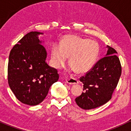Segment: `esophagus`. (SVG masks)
I'll return each mask as SVG.
<instances>
[{
  "label": "esophagus",
  "instance_id": "34e87169",
  "mask_svg": "<svg viewBox=\"0 0 131 131\" xmlns=\"http://www.w3.org/2000/svg\"><path fill=\"white\" fill-rule=\"evenodd\" d=\"M66 80L67 83H69V84H70V85L77 84V83H79L77 79H75V78H73V77H66Z\"/></svg>",
  "mask_w": 131,
  "mask_h": 131
}]
</instances>
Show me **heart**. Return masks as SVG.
<instances>
[{"label": "heart", "mask_w": 131, "mask_h": 131, "mask_svg": "<svg viewBox=\"0 0 131 131\" xmlns=\"http://www.w3.org/2000/svg\"><path fill=\"white\" fill-rule=\"evenodd\" d=\"M99 45L94 40L74 35L62 38L59 46L51 50V61L55 68L62 67L69 57V62L77 73L86 72L93 67L99 54Z\"/></svg>", "instance_id": "obj_1"}]
</instances>
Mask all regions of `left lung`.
<instances>
[{"label": "left lung", "mask_w": 131, "mask_h": 131, "mask_svg": "<svg viewBox=\"0 0 131 131\" xmlns=\"http://www.w3.org/2000/svg\"><path fill=\"white\" fill-rule=\"evenodd\" d=\"M107 48L106 56L80 78L84 92L75 100L83 110L94 109L110 100L121 77V65L116 51L108 46Z\"/></svg>", "instance_id": "left-lung-1"}]
</instances>
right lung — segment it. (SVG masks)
Returning <instances> with one entry per match:
<instances>
[{"label":"right lung","instance_id":"right-lung-1","mask_svg":"<svg viewBox=\"0 0 131 131\" xmlns=\"http://www.w3.org/2000/svg\"><path fill=\"white\" fill-rule=\"evenodd\" d=\"M31 31L13 47L8 64V82L16 98L23 103L37 105L59 79L58 70L46 62L47 52L38 35Z\"/></svg>","mask_w":131,"mask_h":131}]
</instances>
